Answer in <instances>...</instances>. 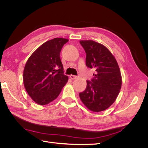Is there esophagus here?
<instances>
[{
  "instance_id": "34e87169",
  "label": "esophagus",
  "mask_w": 148,
  "mask_h": 148,
  "mask_svg": "<svg viewBox=\"0 0 148 148\" xmlns=\"http://www.w3.org/2000/svg\"><path fill=\"white\" fill-rule=\"evenodd\" d=\"M70 78H71V79H77V78H78V76L73 75H71L70 76Z\"/></svg>"
}]
</instances>
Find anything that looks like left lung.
I'll list each match as a JSON object with an SVG mask.
<instances>
[{"label": "left lung", "instance_id": "obj_1", "mask_svg": "<svg viewBox=\"0 0 148 148\" xmlns=\"http://www.w3.org/2000/svg\"><path fill=\"white\" fill-rule=\"evenodd\" d=\"M86 53V65L96 69L85 90L79 96L88 109L95 112L107 109L113 104L122 86V76L117 62L110 51L92 40L80 41Z\"/></svg>", "mask_w": 148, "mask_h": 148}]
</instances>
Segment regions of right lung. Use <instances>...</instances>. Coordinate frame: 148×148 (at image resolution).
Returning a JSON list of instances; mask_svg holds the SVG:
<instances>
[{
	"mask_svg": "<svg viewBox=\"0 0 148 148\" xmlns=\"http://www.w3.org/2000/svg\"><path fill=\"white\" fill-rule=\"evenodd\" d=\"M68 41L61 38L49 40L39 47L26 62L24 86L31 99L39 105L56 99L68 82L60 57L62 47Z\"/></svg>",
	"mask_w": 148,
	"mask_h": 148,
	"instance_id": "obj_1",
	"label": "right lung"
}]
</instances>
